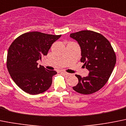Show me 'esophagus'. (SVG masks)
Masks as SVG:
<instances>
[{
	"label": "esophagus",
	"instance_id": "obj_1",
	"mask_svg": "<svg viewBox=\"0 0 126 126\" xmlns=\"http://www.w3.org/2000/svg\"><path fill=\"white\" fill-rule=\"evenodd\" d=\"M63 73L64 74V75H66V76H71V74L68 73H67V72H65V71H63Z\"/></svg>",
	"mask_w": 126,
	"mask_h": 126
}]
</instances>
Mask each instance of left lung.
I'll return each mask as SVG.
<instances>
[{
	"label": "left lung",
	"instance_id": "left-lung-1",
	"mask_svg": "<svg viewBox=\"0 0 126 126\" xmlns=\"http://www.w3.org/2000/svg\"><path fill=\"white\" fill-rule=\"evenodd\" d=\"M81 50V62L90 73L82 78L76 75L78 83L73 87L76 92L90 94L101 89L108 82L116 62L112 46L103 35L91 30H82L70 34Z\"/></svg>",
	"mask_w": 126,
	"mask_h": 126
}]
</instances>
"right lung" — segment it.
Instances as JSON below:
<instances>
[{
	"label": "right lung",
	"instance_id": "obj_1",
	"mask_svg": "<svg viewBox=\"0 0 126 126\" xmlns=\"http://www.w3.org/2000/svg\"><path fill=\"white\" fill-rule=\"evenodd\" d=\"M62 36L39 32L25 33L12 43L8 50L7 67L10 76L23 91L35 95L49 89L57 73L38 66L37 61L47 55L51 45Z\"/></svg>",
	"mask_w": 126,
	"mask_h": 126
}]
</instances>
